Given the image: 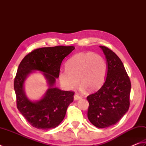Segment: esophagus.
<instances>
[{"label": "esophagus", "instance_id": "34e87169", "mask_svg": "<svg viewBox=\"0 0 146 146\" xmlns=\"http://www.w3.org/2000/svg\"><path fill=\"white\" fill-rule=\"evenodd\" d=\"M74 100H80V99H81L82 97L79 96L78 93H76V94L74 96Z\"/></svg>", "mask_w": 146, "mask_h": 146}]
</instances>
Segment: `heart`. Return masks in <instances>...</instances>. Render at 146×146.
<instances>
[{
  "label": "heart",
  "mask_w": 146,
  "mask_h": 146,
  "mask_svg": "<svg viewBox=\"0 0 146 146\" xmlns=\"http://www.w3.org/2000/svg\"><path fill=\"white\" fill-rule=\"evenodd\" d=\"M66 70L60 71L59 81L66 90H71L78 84L90 92L95 91L104 83L107 74V64L100 55L92 53L76 54L67 62Z\"/></svg>",
  "instance_id": "1"
}]
</instances>
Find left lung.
Instances as JSON below:
<instances>
[{
  "mask_svg": "<svg viewBox=\"0 0 146 146\" xmlns=\"http://www.w3.org/2000/svg\"><path fill=\"white\" fill-rule=\"evenodd\" d=\"M100 48L107 60L106 79L100 90L87 97L88 118L96 127L105 128L117 123L128 111L131 82L116 53L106 46Z\"/></svg>",
  "mask_w": 146,
  "mask_h": 146,
  "instance_id": "left-lung-1",
  "label": "left lung"
}]
</instances>
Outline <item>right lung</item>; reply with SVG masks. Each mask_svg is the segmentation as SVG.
I'll use <instances>...</instances> for the list:
<instances>
[{
  "instance_id": "obj_1",
  "label": "right lung",
  "mask_w": 146,
  "mask_h": 146,
  "mask_svg": "<svg viewBox=\"0 0 146 146\" xmlns=\"http://www.w3.org/2000/svg\"><path fill=\"white\" fill-rule=\"evenodd\" d=\"M74 49L73 46H60L35 49L19 65L14 81L17 108L34 127L41 130L54 128L64 119L68 106L73 102L74 93L61 90L54 85L63 60ZM35 71L42 72L48 88L40 99L34 101L27 97L24 84Z\"/></svg>"
}]
</instances>
